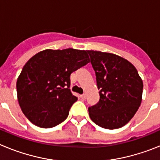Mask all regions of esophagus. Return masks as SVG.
<instances>
[{"label":"esophagus","mask_w":160,"mask_h":160,"mask_svg":"<svg viewBox=\"0 0 160 160\" xmlns=\"http://www.w3.org/2000/svg\"><path fill=\"white\" fill-rule=\"evenodd\" d=\"M80 97H81L82 99H86V98H87V94H82V95H80Z\"/></svg>","instance_id":"obj_1"}]
</instances>
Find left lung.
Here are the masks:
<instances>
[{"mask_svg":"<svg viewBox=\"0 0 160 160\" xmlns=\"http://www.w3.org/2000/svg\"><path fill=\"white\" fill-rule=\"evenodd\" d=\"M96 74L99 102L89 107L93 122L106 129L123 127L142 102V80L136 68L118 55L87 50Z\"/></svg>","mask_w":160,"mask_h":160,"instance_id":"1","label":"left lung"}]
</instances>
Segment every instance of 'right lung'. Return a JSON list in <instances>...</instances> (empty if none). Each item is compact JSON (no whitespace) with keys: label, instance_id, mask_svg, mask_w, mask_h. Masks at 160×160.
<instances>
[{"label":"right lung","instance_id":"1","mask_svg":"<svg viewBox=\"0 0 160 160\" xmlns=\"http://www.w3.org/2000/svg\"><path fill=\"white\" fill-rule=\"evenodd\" d=\"M90 62L87 50L45 49L25 63L17 80L18 102L25 117L51 128L68 117L78 100L70 88V74Z\"/></svg>","mask_w":160,"mask_h":160}]
</instances>
